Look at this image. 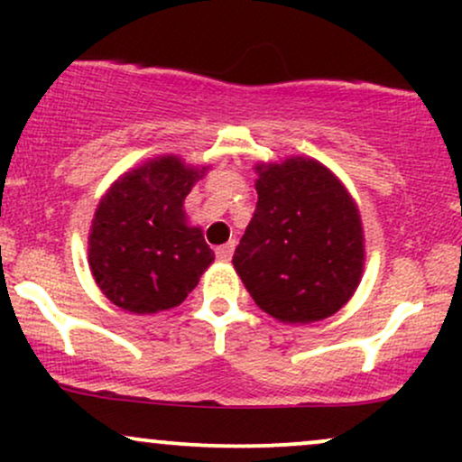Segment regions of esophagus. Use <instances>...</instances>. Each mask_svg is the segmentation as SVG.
<instances>
[{"label":"esophagus","mask_w":462,"mask_h":462,"mask_svg":"<svg viewBox=\"0 0 462 462\" xmlns=\"http://www.w3.org/2000/svg\"><path fill=\"white\" fill-rule=\"evenodd\" d=\"M232 254H235V241H230V243H226V245L217 247V258H219L221 263L230 261Z\"/></svg>","instance_id":"1"}]
</instances>
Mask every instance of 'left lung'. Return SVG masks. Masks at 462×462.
<instances>
[{"label": "left lung", "mask_w": 462, "mask_h": 462, "mask_svg": "<svg viewBox=\"0 0 462 462\" xmlns=\"http://www.w3.org/2000/svg\"><path fill=\"white\" fill-rule=\"evenodd\" d=\"M256 213L232 264L261 310L282 323L332 317L358 289L365 235L358 206L309 156L258 162Z\"/></svg>", "instance_id": "obj_1"}]
</instances>
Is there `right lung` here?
Returning a JSON list of instances; mask_svg holds the SVG:
<instances>
[{"instance_id": "add662e5", "label": "right lung", "mask_w": 462, "mask_h": 462, "mask_svg": "<svg viewBox=\"0 0 462 462\" xmlns=\"http://www.w3.org/2000/svg\"><path fill=\"white\" fill-rule=\"evenodd\" d=\"M208 169L164 153L132 167L102 195L88 230V267L115 306L134 315L176 309L213 264L204 232L184 213Z\"/></svg>"}]
</instances>
